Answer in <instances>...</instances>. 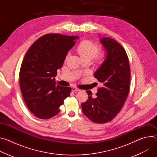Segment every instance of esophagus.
Instances as JSON below:
<instances>
[{"instance_id": "1", "label": "esophagus", "mask_w": 157, "mask_h": 157, "mask_svg": "<svg viewBox=\"0 0 157 157\" xmlns=\"http://www.w3.org/2000/svg\"><path fill=\"white\" fill-rule=\"evenodd\" d=\"M71 89H72V91H74V92H76V91H80V89L76 87H71Z\"/></svg>"}]
</instances>
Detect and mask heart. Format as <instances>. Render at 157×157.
<instances>
[{
	"label": "heart",
	"mask_w": 157,
	"mask_h": 157,
	"mask_svg": "<svg viewBox=\"0 0 157 157\" xmlns=\"http://www.w3.org/2000/svg\"><path fill=\"white\" fill-rule=\"evenodd\" d=\"M77 52L82 59H89L91 60L94 58L95 63L98 65H101L105 61L107 54L105 52L99 51L98 44L90 40H83L77 47ZM70 53H68L66 56V60L68 58Z\"/></svg>",
	"instance_id": "obj_1"
}]
</instances>
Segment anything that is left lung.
I'll return each mask as SVG.
<instances>
[{"instance_id":"left-lung-1","label":"left lung","mask_w":157,"mask_h":157,"mask_svg":"<svg viewBox=\"0 0 157 157\" xmlns=\"http://www.w3.org/2000/svg\"><path fill=\"white\" fill-rule=\"evenodd\" d=\"M107 53L105 61L94 76L101 82L95 98L86 91L88 99L81 104L84 114L97 124L110 122L119 113L127 98L130 80L129 61L125 49L115 40H100Z\"/></svg>"}]
</instances>
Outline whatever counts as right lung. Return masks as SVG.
<instances>
[{"label":"right lung","mask_w":157,"mask_h":157,"mask_svg":"<svg viewBox=\"0 0 157 157\" xmlns=\"http://www.w3.org/2000/svg\"><path fill=\"white\" fill-rule=\"evenodd\" d=\"M78 38L44 35L32 44L24 56L19 73L21 92L29 109L40 119L58 114L64 100L70 96L71 87L56 85L54 78Z\"/></svg>","instance_id":"right-lung-1"}]
</instances>
